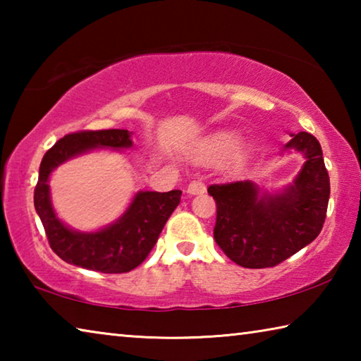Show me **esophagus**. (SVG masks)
<instances>
[{
    "mask_svg": "<svg viewBox=\"0 0 361 361\" xmlns=\"http://www.w3.org/2000/svg\"><path fill=\"white\" fill-rule=\"evenodd\" d=\"M186 192L189 194V195H197V194H204L205 192V185L200 180H197V181H191L188 185V189H186Z\"/></svg>",
    "mask_w": 361,
    "mask_h": 361,
    "instance_id": "34e87169",
    "label": "esophagus"
}]
</instances>
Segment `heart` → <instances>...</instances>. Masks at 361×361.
Here are the masks:
<instances>
[{
  "mask_svg": "<svg viewBox=\"0 0 361 361\" xmlns=\"http://www.w3.org/2000/svg\"><path fill=\"white\" fill-rule=\"evenodd\" d=\"M239 148V137L232 132H221L213 135L204 146L202 157L223 159Z\"/></svg>",
  "mask_w": 361,
  "mask_h": 361,
  "instance_id": "obj_1",
  "label": "heart"
}]
</instances>
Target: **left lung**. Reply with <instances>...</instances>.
<instances>
[{"instance_id":"8db88e82","label":"left lung","mask_w":361,"mask_h":361,"mask_svg":"<svg viewBox=\"0 0 361 361\" xmlns=\"http://www.w3.org/2000/svg\"><path fill=\"white\" fill-rule=\"evenodd\" d=\"M283 151H298L304 164L291 185L266 192L253 181L212 185L216 202L215 240L224 255L247 269L274 267L320 234L329 200V176L322 146L307 132L290 133Z\"/></svg>"}]
</instances>
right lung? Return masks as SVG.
I'll return each mask as SVG.
<instances>
[{"label": "right lung", "mask_w": 361, "mask_h": 361, "mask_svg": "<svg viewBox=\"0 0 361 361\" xmlns=\"http://www.w3.org/2000/svg\"><path fill=\"white\" fill-rule=\"evenodd\" d=\"M132 146L129 130H85L60 138L42 157L35 188V209L44 226L49 245L68 264L103 274L132 271L146 259L169 216L178 207V189L169 192L138 191L127 210L114 223L99 231H75L57 216L49 178L60 164L92 149L119 151Z\"/></svg>", "instance_id": "add662e5"}]
</instances>
